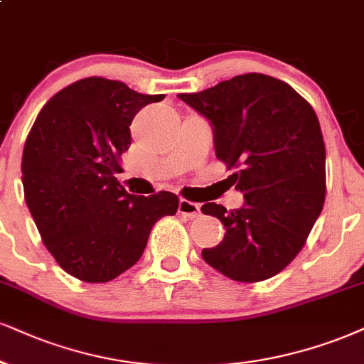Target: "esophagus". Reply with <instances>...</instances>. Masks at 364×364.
Segmentation results:
<instances>
[{
	"label": "esophagus",
	"mask_w": 364,
	"mask_h": 364,
	"mask_svg": "<svg viewBox=\"0 0 364 364\" xmlns=\"http://www.w3.org/2000/svg\"><path fill=\"white\" fill-rule=\"evenodd\" d=\"M178 213L191 219L197 218L200 214V205L196 203H191V200L187 199H181V203H178Z\"/></svg>",
	"instance_id": "obj_1"
}]
</instances>
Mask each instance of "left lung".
Returning <instances> with one entry per match:
<instances>
[{"instance_id": "obj_1", "label": "left lung", "mask_w": 364, "mask_h": 364, "mask_svg": "<svg viewBox=\"0 0 364 364\" xmlns=\"http://www.w3.org/2000/svg\"><path fill=\"white\" fill-rule=\"evenodd\" d=\"M209 121L216 156L228 168L241 208L200 210L226 235L204 248V262L236 282L280 273L304 248L326 197V146L312 106L284 80L235 75L200 92L177 94Z\"/></svg>"}]
</instances>
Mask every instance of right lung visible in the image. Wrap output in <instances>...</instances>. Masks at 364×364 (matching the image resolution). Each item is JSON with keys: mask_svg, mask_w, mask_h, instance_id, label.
<instances>
[{"mask_svg": "<svg viewBox=\"0 0 364 364\" xmlns=\"http://www.w3.org/2000/svg\"><path fill=\"white\" fill-rule=\"evenodd\" d=\"M164 97L119 80L80 79L58 91L30 129L21 159L26 205L43 245L79 280L102 284L127 272L155 223L177 213L172 192L133 196L114 177L134 114Z\"/></svg>", "mask_w": 364, "mask_h": 364, "instance_id": "obj_1", "label": "right lung"}]
</instances>
